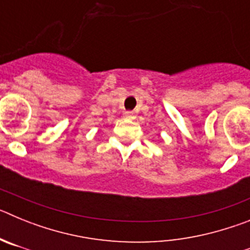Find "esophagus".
<instances>
[{
	"mask_svg": "<svg viewBox=\"0 0 250 250\" xmlns=\"http://www.w3.org/2000/svg\"><path fill=\"white\" fill-rule=\"evenodd\" d=\"M124 116L126 119H134V112L132 111H125L124 112Z\"/></svg>",
	"mask_w": 250,
	"mask_h": 250,
	"instance_id": "esophagus-1",
	"label": "esophagus"
}]
</instances>
